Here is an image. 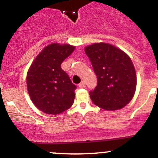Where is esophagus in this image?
Here are the masks:
<instances>
[{"mask_svg": "<svg viewBox=\"0 0 158 158\" xmlns=\"http://www.w3.org/2000/svg\"><path fill=\"white\" fill-rule=\"evenodd\" d=\"M79 88H85V81H81V82L79 84Z\"/></svg>", "mask_w": 158, "mask_h": 158, "instance_id": "34e87169", "label": "esophagus"}]
</instances>
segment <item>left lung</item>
Returning a JSON list of instances; mask_svg holds the SVG:
<instances>
[{
	"mask_svg": "<svg viewBox=\"0 0 158 158\" xmlns=\"http://www.w3.org/2000/svg\"><path fill=\"white\" fill-rule=\"evenodd\" d=\"M85 52L97 77V87L90 91L92 102L105 110L123 108L131 100L137 85L135 69L129 56L106 43L90 45Z\"/></svg>",
	"mask_w": 158,
	"mask_h": 158,
	"instance_id": "obj_1",
	"label": "left lung"
}]
</instances>
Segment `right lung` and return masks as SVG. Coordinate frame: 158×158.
<instances>
[{
    "label": "right lung",
    "instance_id": "obj_1",
    "mask_svg": "<svg viewBox=\"0 0 158 158\" xmlns=\"http://www.w3.org/2000/svg\"><path fill=\"white\" fill-rule=\"evenodd\" d=\"M75 47L57 43L44 48L28 70L27 85L34 105L48 114H59L71 107L77 86L61 64Z\"/></svg>",
    "mask_w": 158,
    "mask_h": 158
}]
</instances>
